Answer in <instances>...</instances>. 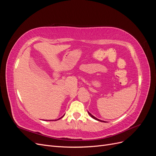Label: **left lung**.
<instances>
[{"instance_id":"1","label":"left lung","mask_w":156,"mask_h":156,"mask_svg":"<svg viewBox=\"0 0 156 156\" xmlns=\"http://www.w3.org/2000/svg\"><path fill=\"white\" fill-rule=\"evenodd\" d=\"M88 112V114H89V115H90V116H91L92 118H93V119H95V120H98V121H100V122H105L104 121H102V120H99V119H97V118H96L95 116H93L92 115H91V114H90V113L89 112Z\"/></svg>"}]
</instances>
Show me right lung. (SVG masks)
<instances>
[{
    "label": "right lung",
    "mask_w": 156,
    "mask_h": 156,
    "mask_svg": "<svg viewBox=\"0 0 156 156\" xmlns=\"http://www.w3.org/2000/svg\"><path fill=\"white\" fill-rule=\"evenodd\" d=\"M63 117V116H62ZM62 117H61V118H62ZM61 118H60V119H57V120H55V121H56V120H59V119H61Z\"/></svg>",
    "instance_id": "obj_1"
}]
</instances>
